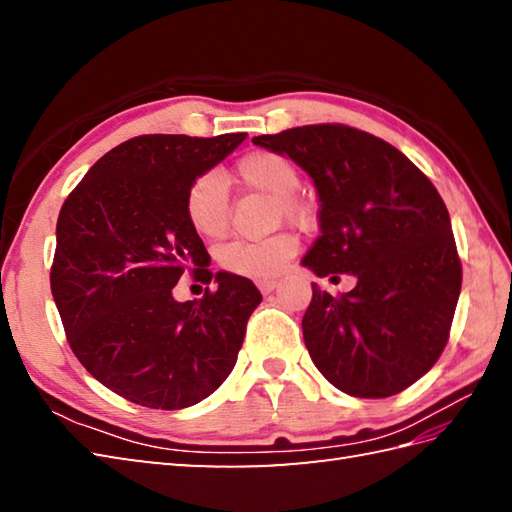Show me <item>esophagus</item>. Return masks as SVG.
<instances>
[{"label":"esophagus","instance_id":"obj_1","mask_svg":"<svg viewBox=\"0 0 512 512\" xmlns=\"http://www.w3.org/2000/svg\"><path fill=\"white\" fill-rule=\"evenodd\" d=\"M257 288L262 290V295H268V292H273L277 288V281L270 279V281H259Z\"/></svg>","mask_w":512,"mask_h":512}]
</instances>
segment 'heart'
Segmentation results:
<instances>
[{
	"label": "heart",
	"instance_id": "heart-1",
	"mask_svg": "<svg viewBox=\"0 0 512 512\" xmlns=\"http://www.w3.org/2000/svg\"><path fill=\"white\" fill-rule=\"evenodd\" d=\"M235 176L246 187L275 195L277 215L290 222H306L308 206L297 191L301 176L292 162L275 151H255L235 165ZM228 187L220 173H202L191 182L184 198V211L193 231L206 239H220L228 228ZM297 253L295 237L279 233L266 239H235L220 250V264L235 275L255 281L277 277L288 259Z\"/></svg>",
	"mask_w": 512,
	"mask_h": 512
}]
</instances>
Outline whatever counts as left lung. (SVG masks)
Instances as JSON below:
<instances>
[{"instance_id": "obj_1", "label": "left lung", "mask_w": 512, "mask_h": 512, "mask_svg": "<svg viewBox=\"0 0 512 512\" xmlns=\"http://www.w3.org/2000/svg\"><path fill=\"white\" fill-rule=\"evenodd\" d=\"M253 143L295 160L317 187L321 235L301 264L332 281L356 277L341 297L312 284L301 328L314 365L356 398L407 389L440 358L462 288L440 193L396 147L347 125Z\"/></svg>"}]
</instances>
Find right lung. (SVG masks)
<instances>
[{"instance_id":"add662e5","label":"right lung","mask_w":512,"mask_h":512,"mask_svg":"<svg viewBox=\"0 0 512 512\" xmlns=\"http://www.w3.org/2000/svg\"><path fill=\"white\" fill-rule=\"evenodd\" d=\"M246 134L136 136L85 173L63 202L50 273L72 352L114 394L151 409H184L233 372L262 295L246 277L209 273L184 198L195 178ZM202 267L218 290L180 304L172 286Z\"/></svg>"}]
</instances>
